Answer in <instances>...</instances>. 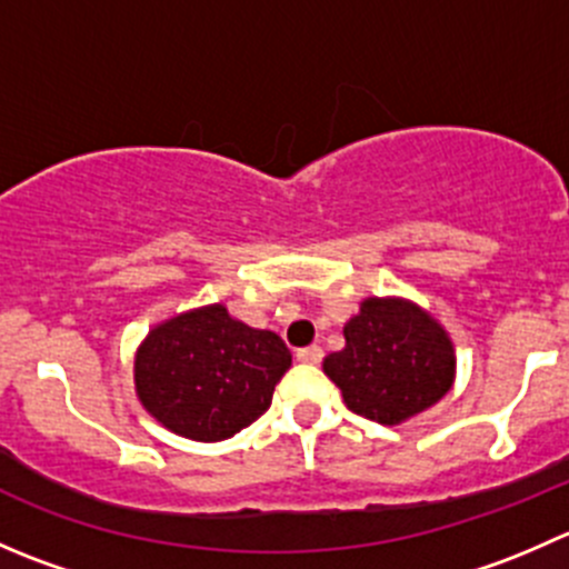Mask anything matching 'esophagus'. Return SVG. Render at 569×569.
<instances>
[{"label":"esophagus","mask_w":569,"mask_h":569,"mask_svg":"<svg viewBox=\"0 0 569 569\" xmlns=\"http://www.w3.org/2000/svg\"><path fill=\"white\" fill-rule=\"evenodd\" d=\"M321 358H325V352H321V347H317V343H313V347H306V349H297V360H300V363L317 366V363H321Z\"/></svg>","instance_id":"34e87169"}]
</instances>
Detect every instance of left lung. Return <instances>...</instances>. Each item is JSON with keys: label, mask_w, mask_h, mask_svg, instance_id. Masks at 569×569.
<instances>
[{"label": "left lung", "mask_w": 569, "mask_h": 569, "mask_svg": "<svg viewBox=\"0 0 569 569\" xmlns=\"http://www.w3.org/2000/svg\"><path fill=\"white\" fill-rule=\"evenodd\" d=\"M341 352L321 363L343 405L377 423L407 421L438 405L455 386V343L416 302L369 297L343 325Z\"/></svg>", "instance_id": "8db88e82"}]
</instances>
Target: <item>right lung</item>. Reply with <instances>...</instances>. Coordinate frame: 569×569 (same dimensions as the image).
<instances>
[{"label": "right lung", "mask_w": 569, "mask_h": 569, "mask_svg": "<svg viewBox=\"0 0 569 569\" xmlns=\"http://www.w3.org/2000/svg\"><path fill=\"white\" fill-rule=\"evenodd\" d=\"M289 366L283 338L233 319L226 306H206L148 332L134 358V388L170 432L217 443L269 410Z\"/></svg>", "instance_id": "obj_1"}]
</instances>
